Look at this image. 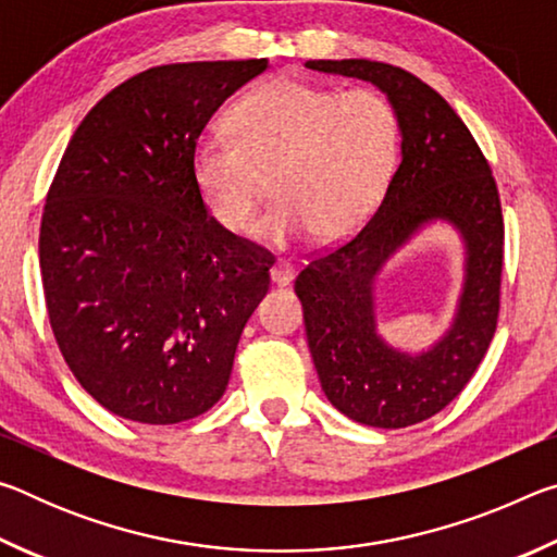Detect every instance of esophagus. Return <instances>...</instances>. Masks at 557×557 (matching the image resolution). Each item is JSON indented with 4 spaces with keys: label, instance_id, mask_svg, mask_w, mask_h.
<instances>
[{
    "label": "esophagus",
    "instance_id": "obj_1",
    "mask_svg": "<svg viewBox=\"0 0 557 557\" xmlns=\"http://www.w3.org/2000/svg\"><path fill=\"white\" fill-rule=\"evenodd\" d=\"M292 277H295V265H292V262H287V260H277L275 265L270 268V280H272V285L285 287V285H289Z\"/></svg>",
    "mask_w": 557,
    "mask_h": 557
}]
</instances>
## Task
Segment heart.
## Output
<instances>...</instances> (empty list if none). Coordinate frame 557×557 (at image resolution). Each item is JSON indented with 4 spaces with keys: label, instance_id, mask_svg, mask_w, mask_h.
<instances>
[{
    "label": "heart",
    "instance_id": "obj_1",
    "mask_svg": "<svg viewBox=\"0 0 557 557\" xmlns=\"http://www.w3.org/2000/svg\"><path fill=\"white\" fill-rule=\"evenodd\" d=\"M228 139L194 147L191 178L225 231L245 233L268 178L275 199L260 215V240L285 245L307 233L342 240L379 209L400 162L398 110L383 92L275 78L225 115Z\"/></svg>",
    "mask_w": 557,
    "mask_h": 557
}]
</instances>
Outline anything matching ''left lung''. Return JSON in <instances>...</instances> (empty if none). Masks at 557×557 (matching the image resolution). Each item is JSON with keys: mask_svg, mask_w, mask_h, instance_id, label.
Segmentation results:
<instances>
[{"mask_svg": "<svg viewBox=\"0 0 557 557\" xmlns=\"http://www.w3.org/2000/svg\"><path fill=\"white\" fill-rule=\"evenodd\" d=\"M319 73L373 83L398 110L400 164L369 223L309 260L295 280L322 391L361 425L398 430L457 398L492 344L502 299L504 219L482 149L449 102L398 65L307 61ZM449 222L466 243L456 322L428 352L405 355L374 329V277L428 222Z\"/></svg>", "mask_w": 557, "mask_h": 557, "instance_id": "1", "label": "left lung"}]
</instances>
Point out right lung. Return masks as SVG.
<instances>
[{
    "instance_id": "1",
    "label": "right lung",
    "mask_w": 557,
    "mask_h": 557,
    "mask_svg": "<svg viewBox=\"0 0 557 557\" xmlns=\"http://www.w3.org/2000/svg\"><path fill=\"white\" fill-rule=\"evenodd\" d=\"M268 59L157 65L92 108L46 196V309L78 383L112 414L174 425L228 385L272 252L209 215L191 154L223 100Z\"/></svg>"
}]
</instances>
